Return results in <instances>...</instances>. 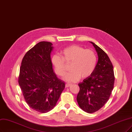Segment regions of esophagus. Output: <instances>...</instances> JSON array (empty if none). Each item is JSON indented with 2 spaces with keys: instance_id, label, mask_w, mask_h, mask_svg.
I'll return each mask as SVG.
<instances>
[{
  "instance_id": "34e87169",
  "label": "esophagus",
  "mask_w": 132,
  "mask_h": 132,
  "mask_svg": "<svg viewBox=\"0 0 132 132\" xmlns=\"http://www.w3.org/2000/svg\"><path fill=\"white\" fill-rule=\"evenodd\" d=\"M71 85V84H70V83H67V84H66V85H65V86H66V87H70Z\"/></svg>"
}]
</instances>
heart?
Here are the masks:
<instances>
[{"label": "heart", "mask_w": 132, "mask_h": 132, "mask_svg": "<svg viewBox=\"0 0 132 132\" xmlns=\"http://www.w3.org/2000/svg\"><path fill=\"white\" fill-rule=\"evenodd\" d=\"M61 57L54 55L51 59L52 64L55 73L63 76L66 73V63H70V72L63 77V79L69 82L78 80L80 77L85 79L94 72L97 63L95 53L90 50L78 45L66 47L60 52Z\"/></svg>", "instance_id": "1"}]
</instances>
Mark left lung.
<instances>
[{
    "instance_id": "1",
    "label": "left lung",
    "mask_w": 132,
    "mask_h": 132,
    "mask_svg": "<svg viewBox=\"0 0 132 132\" xmlns=\"http://www.w3.org/2000/svg\"><path fill=\"white\" fill-rule=\"evenodd\" d=\"M98 62L92 74L78 85L77 101L80 108L87 113L98 111L108 101L113 90L115 77L113 66L106 54L94 42Z\"/></svg>"
}]
</instances>
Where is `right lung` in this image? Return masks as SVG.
I'll return each mask as SVG.
<instances>
[{"label":"right lung","mask_w":132,"mask_h":132,"mask_svg":"<svg viewBox=\"0 0 132 132\" xmlns=\"http://www.w3.org/2000/svg\"><path fill=\"white\" fill-rule=\"evenodd\" d=\"M53 48L51 42L38 43L26 54L20 67L18 83L24 99L31 109L41 113L54 108L65 87L53 70Z\"/></svg>","instance_id":"right-lung-1"}]
</instances>
